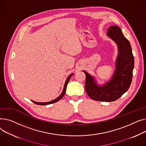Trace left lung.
Listing matches in <instances>:
<instances>
[{"mask_svg":"<svg viewBox=\"0 0 146 146\" xmlns=\"http://www.w3.org/2000/svg\"><path fill=\"white\" fill-rule=\"evenodd\" d=\"M107 35L114 40L118 48L116 69L112 79L104 85L99 87L87 72L85 88L88 96L96 101L112 102L118 100L129 88L133 78L134 56L130 42L117 26L110 27Z\"/></svg>","mask_w":146,"mask_h":146,"instance_id":"obj_1","label":"left lung"}]
</instances>
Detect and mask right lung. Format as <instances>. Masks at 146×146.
Returning a JSON list of instances; mask_svg holds the SVG:
<instances>
[{
	"label": "right lung",
	"instance_id": "add662e5",
	"mask_svg": "<svg viewBox=\"0 0 146 146\" xmlns=\"http://www.w3.org/2000/svg\"><path fill=\"white\" fill-rule=\"evenodd\" d=\"M73 75V74H71L68 77V78L66 79V81H65V85H64V90H63V91L62 92V94L60 95L57 98H56L55 100H54L52 101H51L50 102H35V101H32L33 103H35L37 105H41V106H45V105H48V104H53V103H55V102H56L57 101H58L59 100H61L63 97L65 95V92H66V86H67V84L68 83V82H69L70 78H71L72 75Z\"/></svg>",
	"mask_w": 146,
	"mask_h": 146
}]
</instances>
